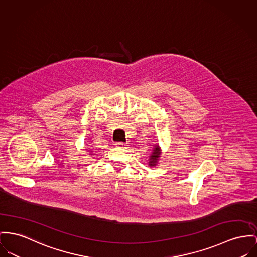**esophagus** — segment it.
I'll use <instances>...</instances> for the list:
<instances>
[{
	"instance_id": "34e87169",
	"label": "esophagus",
	"mask_w": 257,
	"mask_h": 257,
	"mask_svg": "<svg viewBox=\"0 0 257 257\" xmlns=\"http://www.w3.org/2000/svg\"><path fill=\"white\" fill-rule=\"evenodd\" d=\"M115 145H116L117 147H123L124 143H123V142H116V143H115Z\"/></svg>"
}]
</instances>
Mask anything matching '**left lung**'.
<instances>
[{"mask_svg": "<svg viewBox=\"0 0 257 257\" xmlns=\"http://www.w3.org/2000/svg\"><path fill=\"white\" fill-rule=\"evenodd\" d=\"M155 148H153V152L150 156V159H149V166L150 167H154L157 165L158 161H159V158L161 157V149L159 147V145H155Z\"/></svg>", "mask_w": 257, "mask_h": 257, "instance_id": "obj_1", "label": "left lung"}]
</instances>
